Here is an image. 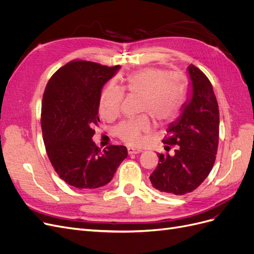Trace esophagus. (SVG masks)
<instances>
[{"instance_id": "esophagus-1", "label": "esophagus", "mask_w": 254, "mask_h": 254, "mask_svg": "<svg viewBox=\"0 0 254 254\" xmlns=\"http://www.w3.org/2000/svg\"><path fill=\"white\" fill-rule=\"evenodd\" d=\"M127 150H128L129 155H136V153H140L142 151L139 148H133V147H129Z\"/></svg>"}]
</instances>
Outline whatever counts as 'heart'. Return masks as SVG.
<instances>
[{"mask_svg":"<svg viewBox=\"0 0 254 254\" xmlns=\"http://www.w3.org/2000/svg\"><path fill=\"white\" fill-rule=\"evenodd\" d=\"M125 89L129 94L141 96L139 112H145L135 119L120 123L114 128V134L129 145L136 146L142 141V134L151 129L150 119L160 123L172 121L186 102V81L178 73H167L160 67H146L130 74ZM124 91L109 86L99 99V113L103 118L112 120L118 117L124 101Z\"/></svg>","mask_w":254,"mask_h":254,"instance_id":"heart-1","label":"heart"}]
</instances>
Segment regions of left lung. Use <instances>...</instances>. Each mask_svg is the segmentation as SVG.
Listing matches in <instances>:
<instances>
[{"mask_svg":"<svg viewBox=\"0 0 254 254\" xmlns=\"http://www.w3.org/2000/svg\"><path fill=\"white\" fill-rule=\"evenodd\" d=\"M191 95L183 105L180 118L171 123L163 140L165 150L149 179L163 193L184 195L196 190L212 171L218 148L219 110L211 81L190 64Z\"/></svg>","mask_w":254,"mask_h":254,"instance_id":"1","label":"left lung"}]
</instances>
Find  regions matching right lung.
<instances>
[{
    "instance_id": "obj_1",
    "label": "right lung",
    "mask_w": 254,
    "mask_h": 254,
    "mask_svg": "<svg viewBox=\"0 0 254 254\" xmlns=\"http://www.w3.org/2000/svg\"><path fill=\"white\" fill-rule=\"evenodd\" d=\"M119 68L72 60L52 76L44 90L41 128L45 149L60 179L76 189L109 183L128 155L123 145H110L102 151L92 141L99 122L102 89Z\"/></svg>"
}]
</instances>
